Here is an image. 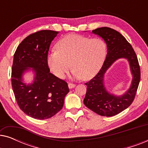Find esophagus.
<instances>
[{
	"mask_svg": "<svg viewBox=\"0 0 148 148\" xmlns=\"http://www.w3.org/2000/svg\"><path fill=\"white\" fill-rule=\"evenodd\" d=\"M68 86L70 89H71V88H75V84H71V83H69Z\"/></svg>",
	"mask_w": 148,
	"mask_h": 148,
	"instance_id": "1",
	"label": "esophagus"
}]
</instances>
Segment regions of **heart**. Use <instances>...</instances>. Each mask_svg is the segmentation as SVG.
I'll list each match as a JSON object with an SVG mask.
<instances>
[{"label": "heart", "mask_w": 148, "mask_h": 148, "mask_svg": "<svg viewBox=\"0 0 148 148\" xmlns=\"http://www.w3.org/2000/svg\"><path fill=\"white\" fill-rule=\"evenodd\" d=\"M55 47L56 50L48 54L46 62L50 71L59 78L64 77L72 66L75 78L90 79L102 68L107 52L102 39L77 34L60 38Z\"/></svg>", "instance_id": "1"}]
</instances>
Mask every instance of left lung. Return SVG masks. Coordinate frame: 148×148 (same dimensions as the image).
<instances>
[{"instance_id": "8db88e82", "label": "left lung", "mask_w": 148, "mask_h": 148, "mask_svg": "<svg viewBox=\"0 0 148 148\" xmlns=\"http://www.w3.org/2000/svg\"><path fill=\"white\" fill-rule=\"evenodd\" d=\"M92 32L102 38L106 42L107 55L98 73L85 84L87 91L84 103L85 106L96 114L112 116L128 108L134 100L140 82V67L133 47L119 32L112 28L103 27L94 29ZM121 58L128 60L133 80L130 88L125 95L116 97L107 92L103 85V77L113 62Z\"/></svg>"}]
</instances>
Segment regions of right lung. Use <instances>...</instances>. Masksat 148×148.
<instances>
[{
	"label": "right lung",
	"mask_w": 148,
	"mask_h": 148,
	"mask_svg": "<svg viewBox=\"0 0 148 148\" xmlns=\"http://www.w3.org/2000/svg\"><path fill=\"white\" fill-rule=\"evenodd\" d=\"M58 32L41 30L22 41L14 54L11 73L12 88L18 106L34 119L51 118L61 110L69 92L67 83L50 73L46 57L50 44ZM33 68V83L26 85L23 74Z\"/></svg>",
	"instance_id": "1"
}]
</instances>
